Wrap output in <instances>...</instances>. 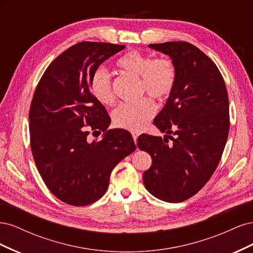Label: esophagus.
<instances>
[{"instance_id": "obj_1", "label": "esophagus", "mask_w": 253, "mask_h": 253, "mask_svg": "<svg viewBox=\"0 0 253 253\" xmlns=\"http://www.w3.org/2000/svg\"><path fill=\"white\" fill-rule=\"evenodd\" d=\"M132 136H133V139L135 141V143L137 142V137H138V133L137 132H132Z\"/></svg>"}]
</instances>
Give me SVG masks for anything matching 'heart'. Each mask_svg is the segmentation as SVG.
<instances>
[{
    "label": "heart",
    "instance_id": "b5f03b06",
    "mask_svg": "<svg viewBox=\"0 0 253 253\" xmlns=\"http://www.w3.org/2000/svg\"><path fill=\"white\" fill-rule=\"evenodd\" d=\"M117 66L125 72L139 77L140 91L149 94L157 100H164L174 87L176 72L173 63L165 58L153 59L137 50H131L118 59ZM91 94L102 104H112L115 96L109 72L102 67L95 70L90 76ZM155 104L150 98H142L134 103H122L115 110V126L131 131H140L154 116Z\"/></svg>",
    "mask_w": 253,
    "mask_h": 253
}]
</instances>
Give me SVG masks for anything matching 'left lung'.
<instances>
[{
    "label": "left lung",
    "instance_id": "obj_1",
    "mask_svg": "<svg viewBox=\"0 0 253 253\" xmlns=\"http://www.w3.org/2000/svg\"><path fill=\"white\" fill-rule=\"evenodd\" d=\"M148 46L171 58L176 79L153 121L166 133L164 138L142 134L137 139V147L152 157L143 183L158 200L180 203L206 185L223 154L229 133L227 88L217 66L194 45L180 41Z\"/></svg>",
    "mask_w": 253,
    "mask_h": 253
}]
</instances>
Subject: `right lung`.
Listing matches in <instances>:
<instances>
[{"label": "right lung", "mask_w": 253, "mask_h": 253, "mask_svg": "<svg viewBox=\"0 0 253 253\" xmlns=\"http://www.w3.org/2000/svg\"><path fill=\"white\" fill-rule=\"evenodd\" d=\"M125 47L102 42L73 45L49 64L34 94L29 132L35 163L50 192L68 205L98 201L114 168L136 149L131 133L108 129L111 118L89 88L93 72ZM88 129L102 130L103 139L88 143Z\"/></svg>", "instance_id": "add662e5"}]
</instances>
